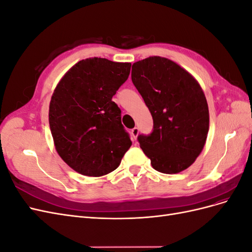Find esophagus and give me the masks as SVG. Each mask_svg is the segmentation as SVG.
<instances>
[{
	"label": "esophagus",
	"mask_w": 252,
	"mask_h": 252,
	"mask_svg": "<svg viewBox=\"0 0 252 252\" xmlns=\"http://www.w3.org/2000/svg\"><path fill=\"white\" fill-rule=\"evenodd\" d=\"M130 134H131V136H132V139L135 140L136 136H138V134H139V128H136V127L132 128L131 131H130Z\"/></svg>",
	"instance_id": "34e87169"
}]
</instances>
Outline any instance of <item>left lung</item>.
<instances>
[{"label":"left lung","mask_w":252,"mask_h":252,"mask_svg":"<svg viewBox=\"0 0 252 252\" xmlns=\"http://www.w3.org/2000/svg\"><path fill=\"white\" fill-rule=\"evenodd\" d=\"M131 80L154 120L151 133L138 135L144 154L159 172L185 170L201 154L209 129L208 105L199 83L161 57L135 62Z\"/></svg>","instance_id":"obj_1"}]
</instances>
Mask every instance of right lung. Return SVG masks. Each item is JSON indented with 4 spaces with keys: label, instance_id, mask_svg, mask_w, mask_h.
<instances>
[{
    "label": "right lung",
    "instance_id": "add662e5",
    "mask_svg": "<svg viewBox=\"0 0 252 252\" xmlns=\"http://www.w3.org/2000/svg\"><path fill=\"white\" fill-rule=\"evenodd\" d=\"M130 63L82 60L60 81L49 105L56 149L73 170L101 177L117 169L131 146L112 96L130 73Z\"/></svg>",
    "mask_w": 252,
    "mask_h": 252
}]
</instances>
